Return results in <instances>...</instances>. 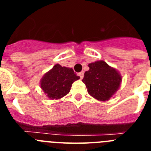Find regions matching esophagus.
<instances>
[{"label":"esophagus","mask_w":151,"mask_h":151,"mask_svg":"<svg viewBox=\"0 0 151 151\" xmlns=\"http://www.w3.org/2000/svg\"><path fill=\"white\" fill-rule=\"evenodd\" d=\"M78 76H79V77L81 78V79H82L84 77V72H81V73H78Z\"/></svg>","instance_id":"34e87169"}]
</instances>
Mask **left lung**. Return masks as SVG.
Instances as JSON below:
<instances>
[{
	"label": "left lung",
	"instance_id": "left-lung-1",
	"mask_svg": "<svg viewBox=\"0 0 151 151\" xmlns=\"http://www.w3.org/2000/svg\"><path fill=\"white\" fill-rule=\"evenodd\" d=\"M88 66L82 79L88 94L98 101L110 100L120 87L121 75L104 60L89 63Z\"/></svg>",
	"mask_w": 151,
	"mask_h": 151
}]
</instances>
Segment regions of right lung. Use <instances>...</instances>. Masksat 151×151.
<instances>
[{
	"label": "right lung",
	"instance_id": "right-lung-1",
	"mask_svg": "<svg viewBox=\"0 0 151 151\" xmlns=\"http://www.w3.org/2000/svg\"><path fill=\"white\" fill-rule=\"evenodd\" d=\"M72 68L56 64L41 79V88L50 99H60L68 94L72 84L79 79Z\"/></svg>",
	"mask_w": 151,
	"mask_h": 151
}]
</instances>
